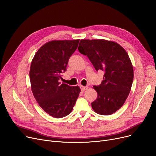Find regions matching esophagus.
<instances>
[{
    "label": "esophagus",
    "mask_w": 156,
    "mask_h": 156,
    "mask_svg": "<svg viewBox=\"0 0 156 156\" xmlns=\"http://www.w3.org/2000/svg\"><path fill=\"white\" fill-rule=\"evenodd\" d=\"M80 90H81V91H85V90H86L87 89H88V86H80Z\"/></svg>",
    "instance_id": "esophagus-1"
}]
</instances>
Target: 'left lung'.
<instances>
[{
    "label": "left lung",
    "instance_id": "8db88e82",
    "mask_svg": "<svg viewBox=\"0 0 156 156\" xmlns=\"http://www.w3.org/2000/svg\"><path fill=\"white\" fill-rule=\"evenodd\" d=\"M80 53L87 55L98 71L104 72V80L94 86L97 98L91 107L99 115H109L119 109L127 99L133 81L131 61L118 43L105 40H81Z\"/></svg>",
    "mask_w": 156,
    "mask_h": 156
}]
</instances>
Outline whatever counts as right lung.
<instances>
[{"instance_id": "add662e5", "label": "right lung", "mask_w": 156, "mask_h": 156, "mask_svg": "<svg viewBox=\"0 0 156 156\" xmlns=\"http://www.w3.org/2000/svg\"><path fill=\"white\" fill-rule=\"evenodd\" d=\"M79 42V40L48 41L40 48L31 62V90L40 106L52 117L69 115L79 95L78 86L60 83Z\"/></svg>"}]
</instances>
